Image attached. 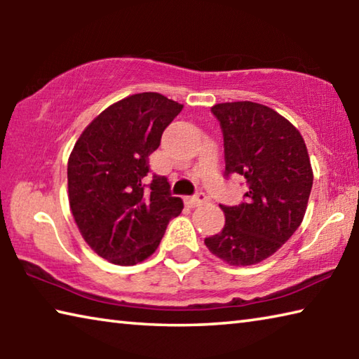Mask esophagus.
Segmentation results:
<instances>
[{"instance_id":"obj_1","label":"esophagus","mask_w":359,"mask_h":359,"mask_svg":"<svg viewBox=\"0 0 359 359\" xmlns=\"http://www.w3.org/2000/svg\"><path fill=\"white\" fill-rule=\"evenodd\" d=\"M205 201H208V196H205L204 193H198L196 196L188 199V203H190L191 205H203Z\"/></svg>"}]
</instances>
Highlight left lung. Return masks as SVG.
I'll use <instances>...</instances> for the list:
<instances>
[{
    "label": "left lung",
    "instance_id": "8db88e82",
    "mask_svg": "<svg viewBox=\"0 0 359 359\" xmlns=\"http://www.w3.org/2000/svg\"><path fill=\"white\" fill-rule=\"evenodd\" d=\"M210 112L223 133L224 177L242 175L248 190L244 203L220 204L224 228L204 244L231 266L257 264L293 236L306 214L313 182L306 142L287 118L258 102H222Z\"/></svg>",
    "mask_w": 359,
    "mask_h": 359
}]
</instances>
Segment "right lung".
I'll return each instance as SVG.
<instances>
[{
	"instance_id": "right-lung-1",
	"label": "right lung",
	"mask_w": 359,
	"mask_h": 359,
	"mask_svg": "<svg viewBox=\"0 0 359 359\" xmlns=\"http://www.w3.org/2000/svg\"><path fill=\"white\" fill-rule=\"evenodd\" d=\"M182 109L160 93L131 95L102 111L71 151V212L85 242L114 264L149 258L184 209L166 177H149V156Z\"/></svg>"
}]
</instances>
